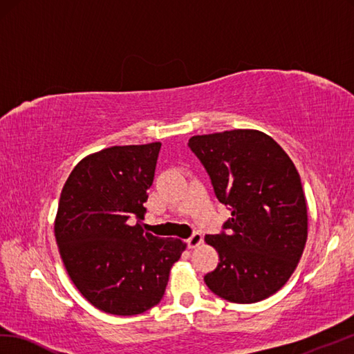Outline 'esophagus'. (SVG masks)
Returning a JSON list of instances; mask_svg holds the SVG:
<instances>
[{"mask_svg":"<svg viewBox=\"0 0 354 354\" xmlns=\"http://www.w3.org/2000/svg\"><path fill=\"white\" fill-rule=\"evenodd\" d=\"M201 243H202V234L199 231H194L190 235V238H188V240H187V244H188V248H190V249L197 248V245H199Z\"/></svg>","mask_w":354,"mask_h":354,"instance_id":"34e87169","label":"esophagus"}]
</instances>
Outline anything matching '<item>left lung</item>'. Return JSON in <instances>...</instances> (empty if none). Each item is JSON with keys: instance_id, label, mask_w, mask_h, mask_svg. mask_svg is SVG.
I'll use <instances>...</instances> for the list:
<instances>
[{"instance_id": "left-lung-1", "label": "left lung", "mask_w": 354, "mask_h": 354, "mask_svg": "<svg viewBox=\"0 0 354 354\" xmlns=\"http://www.w3.org/2000/svg\"><path fill=\"white\" fill-rule=\"evenodd\" d=\"M188 147L232 216L220 234L205 236L220 259L205 283L232 303L270 297L294 273L308 238L297 169L273 138L254 129L194 136Z\"/></svg>"}]
</instances>
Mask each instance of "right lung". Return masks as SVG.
I'll return each instance as SVG.
<instances>
[{
    "label": "right lung",
    "mask_w": 354,
    "mask_h": 354,
    "mask_svg": "<svg viewBox=\"0 0 354 354\" xmlns=\"http://www.w3.org/2000/svg\"><path fill=\"white\" fill-rule=\"evenodd\" d=\"M160 149L158 142L106 147L81 160L62 190L54 225L62 261L84 299L106 314L158 305L187 248L140 225Z\"/></svg>",
    "instance_id": "right-lung-1"
}]
</instances>
